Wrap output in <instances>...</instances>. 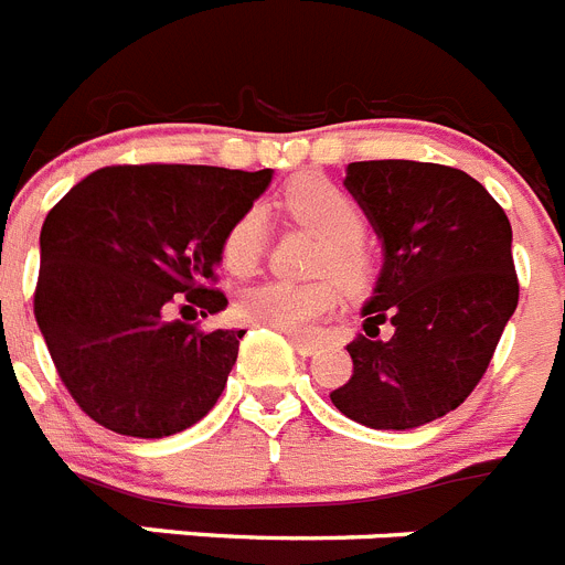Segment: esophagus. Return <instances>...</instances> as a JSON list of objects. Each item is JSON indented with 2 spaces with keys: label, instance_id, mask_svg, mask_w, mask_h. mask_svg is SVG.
Segmentation results:
<instances>
[{
  "label": "esophagus",
  "instance_id": "obj_1",
  "mask_svg": "<svg viewBox=\"0 0 565 565\" xmlns=\"http://www.w3.org/2000/svg\"><path fill=\"white\" fill-rule=\"evenodd\" d=\"M289 341H292V347H296L298 355H316V350L321 347V341H318V338H307V335H289Z\"/></svg>",
  "mask_w": 565,
  "mask_h": 565
}]
</instances>
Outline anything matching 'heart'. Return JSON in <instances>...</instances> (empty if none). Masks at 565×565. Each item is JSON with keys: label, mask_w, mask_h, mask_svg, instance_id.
<instances>
[{"label": "heart", "mask_w": 565, "mask_h": 565, "mask_svg": "<svg viewBox=\"0 0 565 565\" xmlns=\"http://www.w3.org/2000/svg\"><path fill=\"white\" fill-rule=\"evenodd\" d=\"M281 207L298 224L316 230L327 242L321 269L347 287L364 281L366 258L361 249L364 215L355 201L321 175H301L281 193ZM264 253V213L247 207L224 233L222 262L233 276L253 273ZM335 307V289L330 284L264 281L244 289L235 303L238 318L258 327L284 332H303Z\"/></svg>", "instance_id": "1"}]
</instances>
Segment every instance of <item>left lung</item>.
Returning <instances> with one entry per match:
<instances>
[{"mask_svg":"<svg viewBox=\"0 0 565 565\" xmlns=\"http://www.w3.org/2000/svg\"><path fill=\"white\" fill-rule=\"evenodd\" d=\"M343 188L384 264L330 401L370 429L431 424L469 398L518 307L512 224L480 181L429 161H352ZM386 320L393 335L377 339Z\"/></svg>","mask_w":565,"mask_h":565,"instance_id":"8db88e82","label":"left lung"}]
</instances>
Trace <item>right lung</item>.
Returning <instances> with one entry per match:
<instances>
[{
  "label": "right lung",
  "instance_id": "add662e5",
  "mask_svg": "<svg viewBox=\"0 0 565 565\" xmlns=\"http://www.w3.org/2000/svg\"><path fill=\"white\" fill-rule=\"evenodd\" d=\"M273 170L204 164L102 167L47 213L33 312L58 377L82 409L127 438H167L215 406L247 330L170 321L179 292L213 316L204 281L230 224Z\"/></svg>",
  "mask_w": 565,
  "mask_h": 565
}]
</instances>
